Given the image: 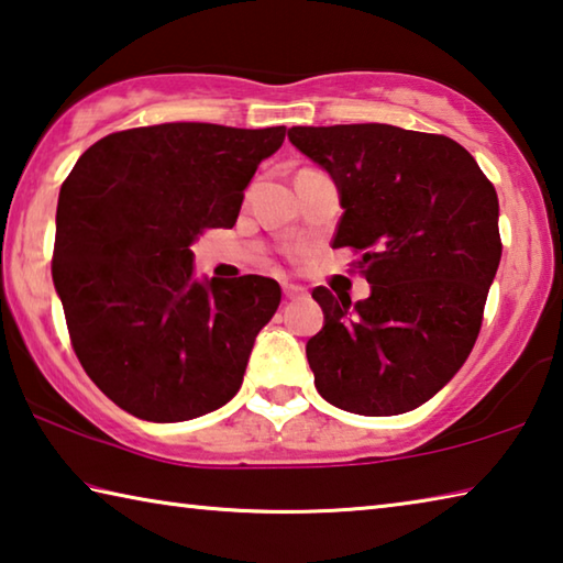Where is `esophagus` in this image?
<instances>
[{
	"mask_svg": "<svg viewBox=\"0 0 563 563\" xmlns=\"http://www.w3.org/2000/svg\"><path fill=\"white\" fill-rule=\"evenodd\" d=\"M283 295L288 300H298V298H305L308 295V290L302 288V285H292V283H283Z\"/></svg>",
	"mask_w": 563,
	"mask_h": 563,
	"instance_id": "1",
	"label": "esophagus"
}]
</instances>
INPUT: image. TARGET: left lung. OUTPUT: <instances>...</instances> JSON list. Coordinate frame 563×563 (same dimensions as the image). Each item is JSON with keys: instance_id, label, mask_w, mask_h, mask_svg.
Masks as SVG:
<instances>
[{"instance_id": "8db88e82", "label": "left lung", "mask_w": 563, "mask_h": 563, "mask_svg": "<svg viewBox=\"0 0 563 563\" xmlns=\"http://www.w3.org/2000/svg\"><path fill=\"white\" fill-rule=\"evenodd\" d=\"M290 144L335 180L332 247H355L365 300L316 288V387L352 415H402L460 373L501 261L499 198L464 146L387 123L292 126Z\"/></svg>"}]
</instances>
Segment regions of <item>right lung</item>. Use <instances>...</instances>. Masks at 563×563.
Returning a JSON list of instances; mask_svg holds the SVG:
<instances>
[{
    "label": "right lung",
    "instance_id": "1",
    "mask_svg": "<svg viewBox=\"0 0 563 563\" xmlns=\"http://www.w3.org/2000/svg\"><path fill=\"white\" fill-rule=\"evenodd\" d=\"M285 126L158 123L109 133L59 190L52 278L81 367L146 422L231 402L280 305L263 275L196 278L206 228H233L243 190Z\"/></svg>",
    "mask_w": 563,
    "mask_h": 563
}]
</instances>
